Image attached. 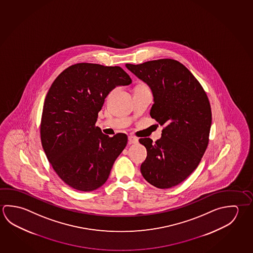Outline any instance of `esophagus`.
<instances>
[{"instance_id": "34e87169", "label": "esophagus", "mask_w": 253, "mask_h": 253, "mask_svg": "<svg viewBox=\"0 0 253 253\" xmlns=\"http://www.w3.org/2000/svg\"><path fill=\"white\" fill-rule=\"evenodd\" d=\"M128 143L129 144H137L138 142V139L137 137H134V136H128Z\"/></svg>"}]
</instances>
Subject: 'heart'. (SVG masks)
<instances>
[{
    "label": "heart",
    "instance_id": "1",
    "mask_svg": "<svg viewBox=\"0 0 253 253\" xmlns=\"http://www.w3.org/2000/svg\"><path fill=\"white\" fill-rule=\"evenodd\" d=\"M141 87H146V85L140 84V85H138V86H137V88H141Z\"/></svg>",
    "mask_w": 253,
    "mask_h": 253
}]
</instances>
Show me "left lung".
I'll use <instances>...</instances> for the list:
<instances>
[{"label":"left lung","mask_w":253,"mask_h":253,"mask_svg":"<svg viewBox=\"0 0 253 253\" xmlns=\"http://www.w3.org/2000/svg\"><path fill=\"white\" fill-rule=\"evenodd\" d=\"M126 67L150 86L155 98L150 116L164 126L155 143L149 137L139 138L147 151L141 174L157 188L177 186L197 168L208 146L211 125L208 96L177 60L163 58Z\"/></svg>","instance_id":"left-lung-1"}]
</instances>
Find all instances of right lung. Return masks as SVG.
Segmentation results:
<instances>
[{
	"label": "right lung",
	"instance_id": "add662e5",
	"mask_svg": "<svg viewBox=\"0 0 253 253\" xmlns=\"http://www.w3.org/2000/svg\"><path fill=\"white\" fill-rule=\"evenodd\" d=\"M131 79L120 67L78 63L55 79L45 98L41 141L54 170L74 189L96 190L104 185L128 137H109L96 127L105 98Z\"/></svg>",
	"mask_w": 253,
	"mask_h": 253
}]
</instances>
